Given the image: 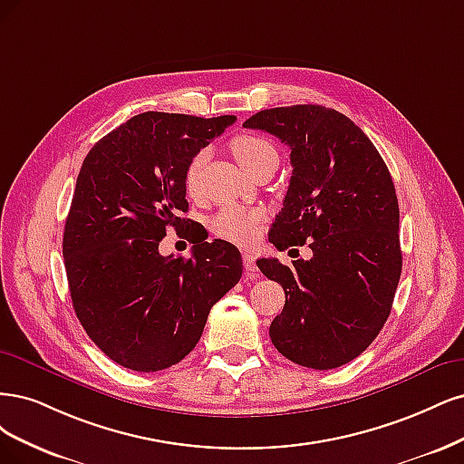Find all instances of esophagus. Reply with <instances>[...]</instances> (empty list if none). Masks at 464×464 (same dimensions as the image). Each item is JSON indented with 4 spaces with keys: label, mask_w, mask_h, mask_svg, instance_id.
<instances>
[{
    "label": "esophagus",
    "mask_w": 464,
    "mask_h": 464,
    "mask_svg": "<svg viewBox=\"0 0 464 464\" xmlns=\"http://www.w3.org/2000/svg\"><path fill=\"white\" fill-rule=\"evenodd\" d=\"M243 264L246 270V277L248 279H256L258 277V267H256V258H254L252 252H243Z\"/></svg>",
    "instance_id": "34e87169"
}]
</instances>
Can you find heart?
Returning <instances> with one entry per match:
<instances>
[{
	"label": "heart",
	"mask_w": 464,
	"mask_h": 464,
	"mask_svg": "<svg viewBox=\"0 0 464 464\" xmlns=\"http://www.w3.org/2000/svg\"><path fill=\"white\" fill-rule=\"evenodd\" d=\"M231 154L235 156L238 166H241L248 175L266 166V163H277L276 146L264 137H258V134H238V137L231 140ZM202 161L204 154L194 156V160L190 161V166L187 169L188 190H194V187H197ZM262 219L264 214L260 210H254V208L226 206L212 218L210 229L216 237L223 238V241L250 245L254 238L258 237Z\"/></svg>",
	"instance_id": "heart-1"
}]
</instances>
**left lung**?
I'll return each mask as SVG.
<instances>
[{
	"label": "left lung",
	"mask_w": 464,
	"mask_h": 464,
	"mask_svg": "<svg viewBox=\"0 0 464 464\" xmlns=\"http://www.w3.org/2000/svg\"><path fill=\"white\" fill-rule=\"evenodd\" d=\"M291 150L293 175L270 241L312 248L310 260L258 267L285 291L270 325L295 364L332 370L356 358L390 316L401 277L399 202L376 146L349 117L324 106L264 110L243 123Z\"/></svg>",
	"instance_id": "left-lung-1"
}]
</instances>
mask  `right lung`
Here are the masks:
<instances>
[{
  "mask_svg": "<svg viewBox=\"0 0 464 464\" xmlns=\"http://www.w3.org/2000/svg\"><path fill=\"white\" fill-rule=\"evenodd\" d=\"M235 115L146 111L100 139L82 161L63 233L74 314L98 349L134 372L166 370L197 347L212 306L243 276L227 241L161 257L168 227H187V169Z\"/></svg>",
  "mask_w": 464,
  "mask_h": 464,
  "instance_id": "obj_1",
  "label": "right lung"
}]
</instances>
